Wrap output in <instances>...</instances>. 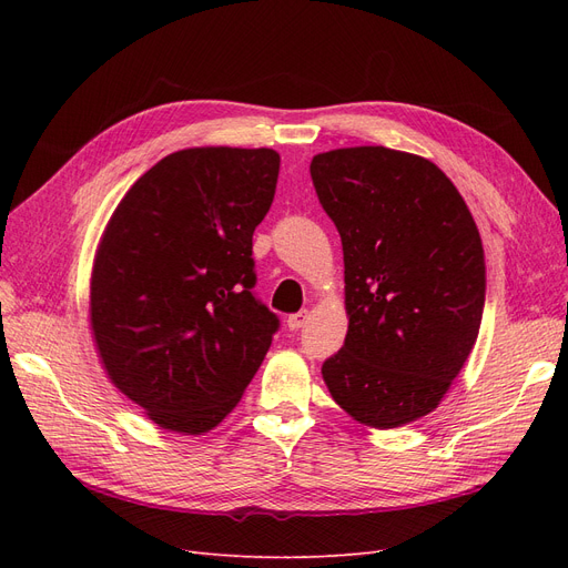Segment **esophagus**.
<instances>
[{
	"instance_id": "34e87169",
	"label": "esophagus",
	"mask_w": 568,
	"mask_h": 568,
	"mask_svg": "<svg viewBox=\"0 0 568 568\" xmlns=\"http://www.w3.org/2000/svg\"><path fill=\"white\" fill-rule=\"evenodd\" d=\"M305 322H307V311H301L296 315H288L286 317V326H288L291 332H298Z\"/></svg>"
}]
</instances>
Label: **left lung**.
Segmentation results:
<instances>
[{
  "instance_id": "obj_1",
  "label": "left lung",
  "mask_w": 568,
  "mask_h": 568,
  "mask_svg": "<svg viewBox=\"0 0 568 568\" xmlns=\"http://www.w3.org/2000/svg\"><path fill=\"white\" fill-rule=\"evenodd\" d=\"M341 234L348 334L324 359L332 398L372 428L434 412L474 348L486 303L476 222L443 170L415 153L351 146L311 163Z\"/></svg>"
}]
</instances>
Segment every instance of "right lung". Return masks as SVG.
Segmentation results:
<instances>
[{
  "mask_svg": "<svg viewBox=\"0 0 568 568\" xmlns=\"http://www.w3.org/2000/svg\"><path fill=\"white\" fill-rule=\"evenodd\" d=\"M272 149L196 146L136 180L101 234L90 324L109 379L168 432L201 436L242 400L280 329L253 296Z\"/></svg>",
  "mask_w": 568,
  "mask_h": 568,
  "instance_id": "add662e5",
  "label": "right lung"
}]
</instances>
